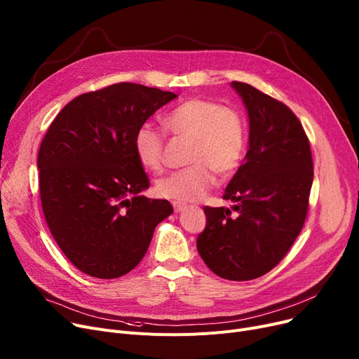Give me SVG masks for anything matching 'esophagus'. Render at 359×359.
<instances>
[{"instance_id":"1","label":"esophagus","mask_w":359,"mask_h":359,"mask_svg":"<svg viewBox=\"0 0 359 359\" xmlns=\"http://www.w3.org/2000/svg\"><path fill=\"white\" fill-rule=\"evenodd\" d=\"M173 210H175V212H182L183 210H186V205L180 203V202H173Z\"/></svg>"}]
</instances>
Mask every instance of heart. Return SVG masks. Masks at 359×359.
<instances>
[{"instance_id": "heart-1", "label": "heart", "mask_w": 359, "mask_h": 359, "mask_svg": "<svg viewBox=\"0 0 359 359\" xmlns=\"http://www.w3.org/2000/svg\"><path fill=\"white\" fill-rule=\"evenodd\" d=\"M164 125L175 135L192 141L189 163L194 165L157 183V192L163 198L176 202L199 201L214 186L215 172L225 177L240 165L246 134L236 110L211 100L189 99L168 113ZM134 145L144 167L161 168L164 140L153 125L140 126Z\"/></svg>"}]
</instances>
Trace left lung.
I'll return each mask as SVG.
<instances>
[{
    "mask_svg": "<svg viewBox=\"0 0 359 359\" xmlns=\"http://www.w3.org/2000/svg\"><path fill=\"white\" fill-rule=\"evenodd\" d=\"M249 116V151L224 199L205 206L198 252L215 275L250 280L284 259L303 229L313 184L310 142L288 106L250 84L233 81Z\"/></svg>",
    "mask_w": 359,
    "mask_h": 359,
    "instance_id": "obj_1",
    "label": "left lung"
}]
</instances>
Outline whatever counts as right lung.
<instances>
[{
    "instance_id": "obj_1",
    "label": "right lung",
    "mask_w": 359,
    "mask_h": 359,
    "mask_svg": "<svg viewBox=\"0 0 359 359\" xmlns=\"http://www.w3.org/2000/svg\"><path fill=\"white\" fill-rule=\"evenodd\" d=\"M177 94L119 83L81 94L50 123L37 156L48 227L81 272L119 278L145 256L165 199L141 195L149 180L135 153L140 126Z\"/></svg>"
}]
</instances>
